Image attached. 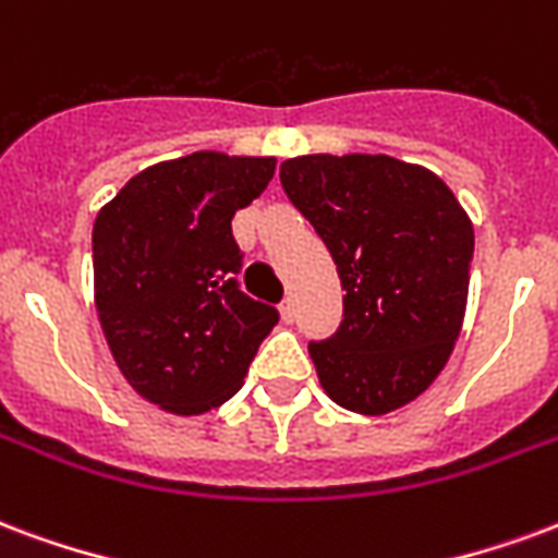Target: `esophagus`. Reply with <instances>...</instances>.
Instances as JSON below:
<instances>
[{"label": "esophagus", "mask_w": 558, "mask_h": 558, "mask_svg": "<svg viewBox=\"0 0 558 558\" xmlns=\"http://www.w3.org/2000/svg\"><path fill=\"white\" fill-rule=\"evenodd\" d=\"M279 312H282V318H284V320H294V318H296V303H294V296H284L282 306H279Z\"/></svg>", "instance_id": "34e87169"}]
</instances>
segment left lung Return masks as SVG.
<instances>
[{"label": "left lung", "mask_w": 558, "mask_h": 558, "mask_svg": "<svg viewBox=\"0 0 558 558\" xmlns=\"http://www.w3.org/2000/svg\"><path fill=\"white\" fill-rule=\"evenodd\" d=\"M279 178L344 288L341 327L308 341L324 392L363 416L404 408L461 336L473 222L437 174L386 154H306Z\"/></svg>", "instance_id": "1"}]
</instances>
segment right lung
Wrapping results in <instances>:
<instances>
[{"mask_svg":"<svg viewBox=\"0 0 558 558\" xmlns=\"http://www.w3.org/2000/svg\"><path fill=\"white\" fill-rule=\"evenodd\" d=\"M274 157L195 150L130 178L92 231L95 306L128 384L178 416L226 404L279 312L240 291L231 217L267 190Z\"/></svg>","mask_w":558,"mask_h":558,"instance_id":"right-lung-1","label":"right lung"}]
</instances>
